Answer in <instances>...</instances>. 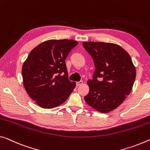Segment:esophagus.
I'll return each instance as SVG.
<instances>
[{"mask_svg":"<svg viewBox=\"0 0 150 150\" xmlns=\"http://www.w3.org/2000/svg\"><path fill=\"white\" fill-rule=\"evenodd\" d=\"M83 84V81H79V82H76V86H80V85H82Z\"/></svg>","mask_w":150,"mask_h":150,"instance_id":"34e87169","label":"esophagus"}]
</instances>
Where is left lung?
Instances as JSON below:
<instances>
[{
  "label": "left lung",
  "instance_id": "obj_1",
  "mask_svg": "<svg viewBox=\"0 0 150 150\" xmlns=\"http://www.w3.org/2000/svg\"><path fill=\"white\" fill-rule=\"evenodd\" d=\"M82 45L96 68L93 80L87 82L89 93L84 100L97 111L107 113L118 107L130 94L136 77L135 67L129 54L115 43L89 41Z\"/></svg>",
  "mask_w": 150,
  "mask_h": 150
}]
</instances>
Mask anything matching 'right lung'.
<instances>
[{"instance_id":"obj_1","label":"right lung","mask_w":150,"mask_h":150,"mask_svg":"<svg viewBox=\"0 0 150 150\" xmlns=\"http://www.w3.org/2000/svg\"><path fill=\"white\" fill-rule=\"evenodd\" d=\"M72 40L43 41L29 53L22 66L25 91L43 109H53L67 100L76 86L68 80L65 60L78 45Z\"/></svg>"}]
</instances>
